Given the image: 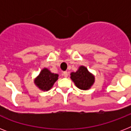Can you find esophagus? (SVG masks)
<instances>
[{"label": "esophagus", "mask_w": 131, "mask_h": 131, "mask_svg": "<svg viewBox=\"0 0 131 131\" xmlns=\"http://www.w3.org/2000/svg\"><path fill=\"white\" fill-rule=\"evenodd\" d=\"M63 75H64V77L67 78V77L68 76V72L67 71H64L63 72Z\"/></svg>", "instance_id": "obj_1"}]
</instances>
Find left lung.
<instances>
[{
	"instance_id": "left-lung-1",
	"label": "left lung",
	"mask_w": 131,
	"mask_h": 131,
	"mask_svg": "<svg viewBox=\"0 0 131 131\" xmlns=\"http://www.w3.org/2000/svg\"><path fill=\"white\" fill-rule=\"evenodd\" d=\"M71 78L76 86L81 90L89 89L94 82V77L83 66H81L75 73H71Z\"/></svg>"
}]
</instances>
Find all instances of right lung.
I'll use <instances>...</instances> for the list:
<instances>
[{
  "instance_id": "add662e5",
  "label": "right lung",
  "mask_w": 131,
  "mask_h": 131,
  "mask_svg": "<svg viewBox=\"0 0 131 131\" xmlns=\"http://www.w3.org/2000/svg\"><path fill=\"white\" fill-rule=\"evenodd\" d=\"M58 74L51 73L47 69H44L41 71L39 75L35 80V83L42 90H49L56 81L58 80Z\"/></svg>"
}]
</instances>
